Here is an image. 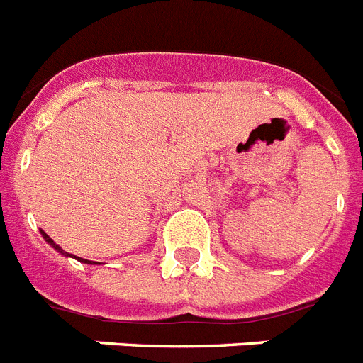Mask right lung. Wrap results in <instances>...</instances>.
<instances>
[{"mask_svg": "<svg viewBox=\"0 0 363 363\" xmlns=\"http://www.w3.org/2000/svg\"><path fill=\"white\" fill-rule=\"evenodd\" d=\"M42 236H44V238H45V242L50 243V245H53V247H55V249H57V251H60V252H62L64 257H68V252H66V251H62V249H60V247H59V245H57V243H55V242H53V240H51V238H50V236H48V234H45V233H42ZM75 258H77V260H79V262H84V264H96V262L84 260V258H79V257H75Z\"/></svg>", "mask_w": 363, "mask_h": 363, "instance_id": "right-lung-1", "label": "right lung"}]
</instances>
